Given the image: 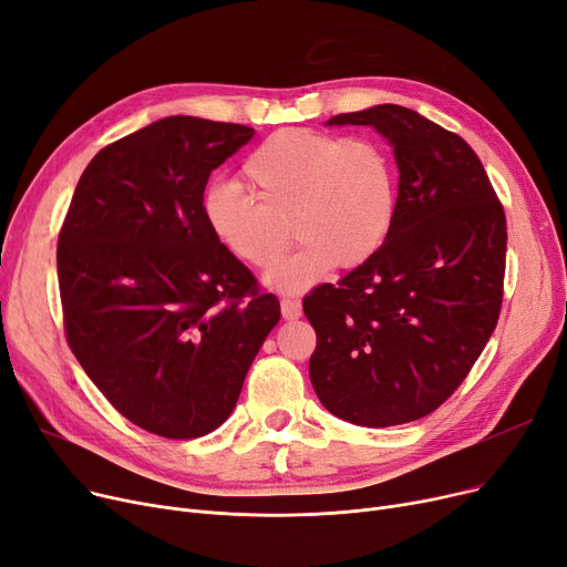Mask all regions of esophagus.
Masks as SVG:
<instances>
[{
  "label": "esophagus",
  "instance_id": "esophagus-1",
  "mask_svg": "<svg viewBox=\"0 0 567 567\" xmlns=\"http://www.w3.org/2000/svg\"><path fill=\"white\" fill-rule=\"evenodd\" d=\"M281 316H284L286 320L300 318V316H302V305H300V300L284 298V300H281Z\"/></svg>",
  "mask_w": 567,
  "mask_h": 567
}]
</instances>
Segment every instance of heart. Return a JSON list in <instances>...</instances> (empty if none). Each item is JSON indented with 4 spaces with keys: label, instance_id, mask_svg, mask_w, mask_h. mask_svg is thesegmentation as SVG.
<instances>
[{
    "label": "heart",
    "instance_id": "heart-1",
    "mask_svg": "<svg viewBox=\"0 0 567 567\" xmlns=\"http://www.w3.org/2000/svg\"><path fill=\"white\" fill-rule=\"evenodd\" d=\"M241 184L251 199L230 184L205 194L207 230L235 260L262 269L281 256L288 221L300 247L267 275L269 286L286 292L311 288L332 265L369 260L396 217L394 161L371 138L277 131L247 156Z\"/></svg>",
    "mask_w": 567,
    "mask_h": 567
}]
</instances>
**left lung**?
Here are the masks:
<instances>
[{
    "label": "left lung",
    "instance_id": "8db88e82",
    "mask_svg": "<svg viewBox=\"0 0 567 567\" xmlns=\"http://www.w3.org/2000/svg\"><path fill=\"white\" fill-rule=\"evenodd\" d=\"M328 124L373 126L394 147L396 217L383 247L305 298L311 385L332 415L392 426L436 411L464 383L501 313L505 212L471 145L383 103Z\"/></svg>",
    "mask_w": 567,
    "mask_h": 567
}]
</instances>
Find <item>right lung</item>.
Returning <instances> with one entry per match:
<instances>
[{"label": "right lung", "instance_id": "add662e5", "mask_svg": "<svg viewBox=\"0 0 567 567\" xmlns=\"http://www.w3.org/2000/svg\"><path fill=\"white\" fill-rule=\"evenodd\" d=\"M251 126L166 117L105 145L80 175L58 239L66 341L103 396L164 439L228 420L281 316L207 230L214 168Z\"/></svg>", "mask_w": 567, "mask_h": 567}]
</instances>
